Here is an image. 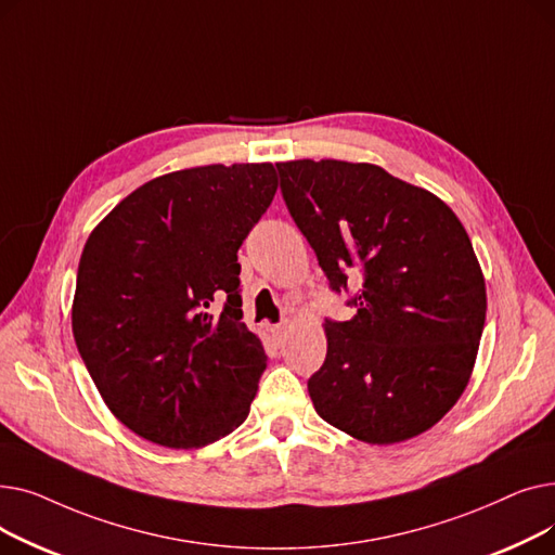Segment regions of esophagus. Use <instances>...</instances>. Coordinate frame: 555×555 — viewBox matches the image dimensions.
<instances>
[{
	"instance_id": "1",
	"label": "esophagus",
	"mask_w": 555,
	"mask_h": 555,
	"mask_svg": "<svg viewBox=\"0 0 555 555\" xmlns=\"http://www.w3.org/2000/svg\"><path fill=\"white\" fill-rule=\"evenodd\" d=\"M272 333H274V337H276L279 341H283V339L287 337V333H289V322H281V324H276V326L272 328Z\"/></svg>"
}]
</instances>
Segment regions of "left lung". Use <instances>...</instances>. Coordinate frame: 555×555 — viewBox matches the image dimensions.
Here are the masks:
<instances>
[{"instance_id": "obj_1", "label": "left lung", "mask_w": 555, "mask_h": 555, "mask_svg": "<svg viewBox=\"0 0 555 555\" xmlns=\"http://www.w3.org/2000/svg\"><path fill=\"white\" fill-rule=\"evenodd\" d=\"M287 211L348 301L326 319V360L310 380L317 414L371 446L439 423L468 387L486 322V283L461 220L385 168L337 159L276 164Z\"/></svg>"}]
</instances>
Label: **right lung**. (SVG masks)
Returning a JSON list of instances; mask_svg holds the SVG:
<instances>
[{"label":"right lung","mask_w":555,"mask_h":555,"mask_svg":"<svg viewBox=\"0 0 555 555\" xmlns=\"http://www.w3.org/2000/svg\"><path fill=\"white\" fill-rule=\"evenodd\" d=\"M276 186L272 164L175 170L87 238L74 339L109 412L141 439L193 450L247 418L268 356L243 324L238 249Z\"/></svg>","instance_id":"1"}]
</instances>
